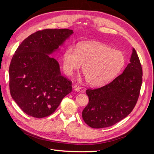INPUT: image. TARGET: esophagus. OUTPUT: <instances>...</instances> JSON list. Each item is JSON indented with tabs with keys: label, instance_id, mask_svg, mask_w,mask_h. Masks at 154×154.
Listing matches in <instances>:
<instances>
[{
	"label": "esophagus",
	"instance_id": "esophagus-1",
	"mask_svg": "<svg viewBox=\"0 0 154 154\" xmlns=\"http://www.w3.org/2000/svg\"><path fill=\"white\" fill-rule=\"evenodd\" d=\"M73 89L75 91H80L81 90V87L78 85H75L73 87Z\"/></svg>",
	"mask_w": 154,
	"mask_h": 154
}]
</instances>
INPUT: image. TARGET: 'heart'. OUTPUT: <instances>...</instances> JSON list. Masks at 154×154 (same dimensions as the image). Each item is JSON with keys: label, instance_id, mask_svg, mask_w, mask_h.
Returning <instances> with one entry per match:
<instances>
[{"label": "heart", "instance_id": "b5f03b06", "mask_svg": "<svg viewBox=\"0 0 154 154\" xmlns=\"http://www.w3.org/2000/svg\"><path fill=\"white\" fill-rule=\"evenodd\" d=\"M125 61L122 51L97 42H87L80 44L78 48L69 46L66 49L63 69L67 75H72L83 65L88 84L99 87L112 80L124 67Z\"/></svg>", "mask_w": 154, "mask_h": 154}]
</instances>
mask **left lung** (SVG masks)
I'll return each mask as SVG.
<instances>
[{"mask_svg": "<svg viewBox=\"0 0 154 154\" xmlns=\"http://www.w3.org/2000/svg\"><path fill=\"white\" fill-rule=\"evenodd\" d=\"M142 76L141 65L133 48L130 63L122 74L105 86L86 91L89 101L82 112L85 123L93 128H101L127 117L136 105Z\"/></svg>", "mask_w": 154, "mask_h": 154, "instance_id": "left-lung-1", "label": "left lung"}]
</instances>
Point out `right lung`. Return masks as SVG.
Masks as SVG:
<instances>
[{
    "label": "right lung",
    "instance_id": "obj_1",
    "mask_svg": "<svg viewBox=\"0 0 154 154\" xmlns=\"http://www.w3.org/2000/svg\"><path fill=\"white\" fill-rule=\"evenodd\" d=\"M73 33L68 29H46L26 38L13 56L9 68L12 98L26 114L42 118L52 114L72 91V82L61 75L50 57Z\"/></svg>",
    "mask_w": 154,
    "mask_h": 154
}]
</instances>
